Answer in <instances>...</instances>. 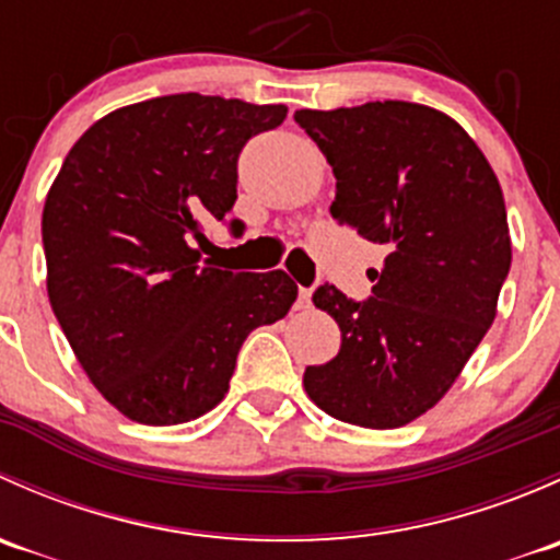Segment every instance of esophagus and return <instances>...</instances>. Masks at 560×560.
<instances>
[{
	"instance_id": "obj_1",
	"label": "esophagus",
	"mask_w": 560,
	"mask_h": 560,
	"mask_svg": "<svg viewBox=\"0 0 560 560\" xmlns=\"http://www.w3.org/2000/svg\"><path fill=\"white\" fill-rule=\"evenodd\" d=\"M298 308H308L312 306V290H308V287H301V290H298V303H295Z\"/></svg>"
}]
</instances>
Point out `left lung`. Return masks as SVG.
Listing matches in <instances>:
<instances>
[{"instance_id": "obj_1", "label": "left lung", "mask_w": 560, "mask_h": 560, "mask_svg": "<svg viewBox=\"0 0 560 560\" xmlns=\"http://www.w3.org/2000/svg\"><path fill=\"white\" fill-rule=\"evenodd\" d=\"M295 121L336 175L332 219L387 252L365 301L314 290L341 349L308 365L303 385L336 420L406 425L439 404L493 325L512 265L499 178L460 124L425 105L298 110Z\"/></svg>"}]
</instances>
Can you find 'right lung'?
I'll use <instances>...</instances> for the list:
<instances>
[{"mask_svg":"<svg viewBox=\"0 0 560 560\" xmlns=\"http://www.w3.org/2000/svg\"><path fill=\"white\" fill-rule=\"evenodd\" d=\"M284 118V105L167 94L100 118L56 175L43 211L50 308L89 380L129 420L206 415L248 332L295 303L284 270L235 273L200 257L208 219L244 230L230 217L238 156Z\"/></svg>","mask_w":560,"mask_h":560,"instance_id":"obj_1","label":"right lung"}]
</instances>
